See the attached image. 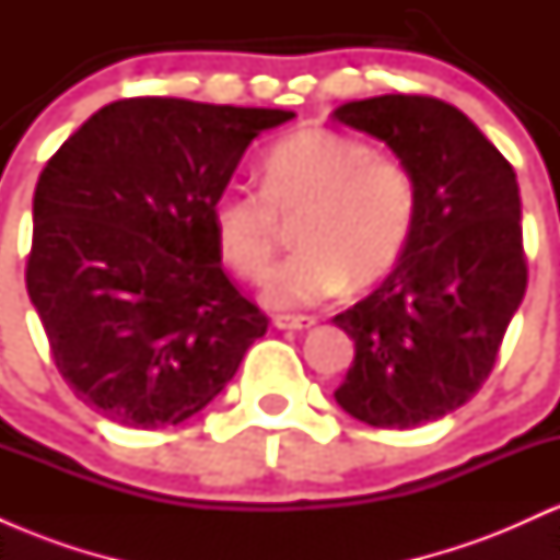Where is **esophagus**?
I'll list each match as a JSON object with an SVG mask.
<instances>
[{
  "mask_svg": "<svg viewBox=\"0 0 560 560\" xmlns=\"http://www.w3.org/2000/svg\"><path fill=\"white\" fill-rule=\"evenodd\" d=\"M276 329H289V331H302L316 326V318L313 316H289V313H281V316L273 318Z\"/></svg>",
  "mask_w": 560,
  "mask_h": 560,
  "instance_id": "1",
  "label": "esophagus"
}]
</instances>
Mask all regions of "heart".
<instances>
[{"label":"heart","instance_id":"1","mask_svg":"<svg viewBox=\"0 0 560 560\" xmlns=\"http://www.w3.org/2000/svg\"><path fill=\"white\" fill-rule=\"evenodd\" d=\"M419 213L413 173L395 155L331 128H300L262 160V184L229 186L213 202L215 244L242 279L262 281L294 223L298 253L268 284L276 307H311L384 279Z\"/></svg>","mask_w":560,"mask_h":560}]
</instances>
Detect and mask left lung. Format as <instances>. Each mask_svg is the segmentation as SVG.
Listing matches in <instances>:
<instances>
[{
	"label": "left lung",
	"instance_id": "left-lung-1",
	"mask_svg": "<svg viewBox=\"0 0 560 560\" xmlns=\"http://www.w3.org/2000/svg\"><path fill=\"white\" fill-rule=\"evenodd\" d=\"M331 118L387 141L419 195L395 271L334 316L355 342V361L334 397L376 429H413L477 395L522 305L516 173L458 107L436 96H371L347 102Z\"/></svg>",
	"mask_w": 560,
	"mask_h": 560
}]
</instances>
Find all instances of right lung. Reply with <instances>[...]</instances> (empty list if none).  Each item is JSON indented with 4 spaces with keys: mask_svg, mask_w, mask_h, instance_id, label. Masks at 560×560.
<instances>
[{
    "mask_svg": "<svg viewBox=\"0 0 560 560\" xmlns=\"http://www.w3.org/2000/svg\"><path fill=\"white\" fill-rule=\"evenodd\" d=\"M268 107L131 96L96 110L34 191L25 289L73 395L160 429L231 382L268 316L221 266L213 202Z\"/></svg>",
    "mask_w": 560,
    "mask_h": 560,
    "instance_id": "add662e5",
    "label": "right lung"
}]
</instances>
